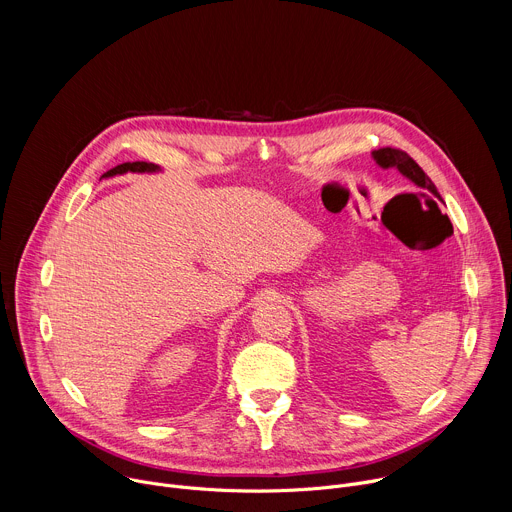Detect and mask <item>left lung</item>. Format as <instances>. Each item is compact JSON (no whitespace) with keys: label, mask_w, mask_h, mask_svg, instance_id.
Returning <instances> with one entry per match:
<instances>
[{"label":"left lung","mask_w":512,"mask_h":512,"mask_svg":"<svg viewBox=\"0 0 512 512\" xmlns=\"http://www.w3.org/2000/svg\"><path fill=\"white\" fill-rule=\"evenodd\" d=\"M373 160L377 162V166H381L383 170L395 168L401 176H405L407 180H411L415 186L429 190L435 198H440V192H437L435 184L427 178V174L415 164V160H411L405 152L401 150H393V148H383V150H375L373 152Z\"/></svg>","instance_id":"obj_1"}]
</instances>
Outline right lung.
<instances>
[{
  "instance_id": "add662e5",
  "label": "right lung",
  "mask_w": 512,
  "mask_h": 512,
  "mask_svg": "<svg viewBox=\"0 0 512 512\" xmlns=\"http://www.w3.org/2000/svg\"><path fill=\"white\" fill-rule=\"evenodd\" d=\"M127 172H135V174H154V172H162L160 166L156 164H148V162H125L121 166H115L113 170L105 172L101 178H113V176H121Z\"/></svg>"
}]
</instances>
